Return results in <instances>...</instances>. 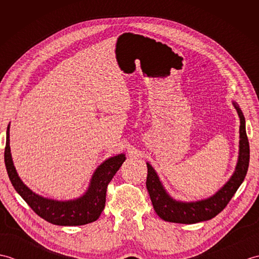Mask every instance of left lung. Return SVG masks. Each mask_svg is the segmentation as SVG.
Listing matches in <instances>:
<instances>
[{"mask_svg":"<svg viewBox=\"0 0 259 259\" xmlns=\"http://www.w3.org/2000/svg\"><path fill=\"white\" fill-rule=\"evenodd\" d=\"M234 106L237 110L240 119L238 162L232 178L221 190L216 192V195L208 198V199L196 202L176 201L163 189L155 169L149 163H147V189L149 192L153 209L163 221L178 224H196L209 221L224 210V208L228 205L235 192L237 191L239 186L244 181L249 166V142L246 134L243 111L236 103H234Z\"/></svg>","mask_w":259,"mask_h":259,"instance_id":"left-lung-1","label":"left lung"}]
</instances>
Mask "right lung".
<instances>
[{"instance_id": "1", "label": "right lung", "mask_w": 259, "mask_h": 259, "mask_svg": "<svg viewBox=\"0 0 259 259\" xmlns=\"http://www.w3.org/2000/svg\"><path fill=\"white\" fill-rule=\"evenodd\" d=\"M125 160L124 155L109 158L98 167L93 174L89 189L75 200L58 201L47 199L31 191L22 183L13 166L10 150V124L7 130V145L4 151V161L9 178L14 189L23 198L32 210L45 221L59 226H81L96 222L106 205L107 188L113 176Z\"/></svg>"}]
</instances>
